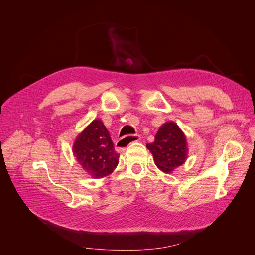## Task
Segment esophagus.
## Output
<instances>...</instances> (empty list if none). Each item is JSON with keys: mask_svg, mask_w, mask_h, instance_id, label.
Masks as SVG:
<instances>
[{"mask_svg": "<svg viewBox=\"0 0 255 255\" xmlns=\"http://www.w3.org/2000/svg\"><path fill=\"white\" fill-rule=\"evenodd\" d=\"M140 135H129L127 137H123L121 139H119L117 141V149L120 151L125 150L128 145H129L130 143L136 142L140 139Z\"/></svg>", "mask_w": 255, "mask_h": 255, "instance_id": "34e87169", "label": "esophagus"}]
</instances>
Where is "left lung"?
I'll use <instances>...</instances> for the list:
<instances>
[{
    "mask_svg": "<svg viewBox=\"0 0 255 255\" xmlns=\"http://www.w3.org/2000/svg\"><path fill=\"white\" fill-rule=\"evenodd\" d=\"M160 171L171 173L187 159L186 136L175 122L168 121L158 128L155 140L146 144Z\"/></svg>",
    "mask_w": 255,
    "mask_h": 255,
    "instance_id": "left-lung-1",
    "label": "left lung"
}]
</instances>
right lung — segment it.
I'll use <instances>...</instances> for the list:
<instances>
[{"label": "right lung", "instance_id": "add662e5", "mask_svg": "<svg viewBox=\"0 0 255 255\" xmlns=\"http://www.w3.org/2000/svg\"><path fill=\"white\" fill-rule=\"evenodd\" d=\"M72 151L81 167L94 179L111 174L119 163V154L100 119L92 121L79 134Z\"/></svg>", "mask_w": 255, "mask_h": 255}]
</instances>
